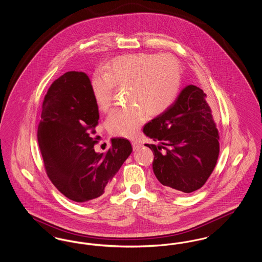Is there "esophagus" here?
I'll return each instance as SVG.
<instances>
[{
	"instance_id": "obj_1",
	"label": "esophagus",
	"mask_w": 262,
	"mask_h": 262,
	"mask_svg": "<svg viewBox=\"0 0 262 262\" xmlns=\"http://www.w3.org/2000/svg\"><path fill=\"white\" fill-rule=\"evenodd\" d=\"M132 144H133V147H134V149L137 150L141 146V142L140 141H138V140H133L132 141Z\"/></svg>"
}]
</instances>
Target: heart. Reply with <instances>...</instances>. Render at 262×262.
<instances>
[{
    "mask_svg": "<svg viewBox=\"0 0 262 262\" xmlns=\"http://www.w3.org/2000/svg\"><path fill=\"white\" fill-rule=\"evenodd\" d=\"M106 72L96 73L91 81L94 100L100 110L112 105L117 86H126L132 105L115 109L107 119L113 136L133 137L150 116L167 111L177 99L181 88V67L171 55L137 53L113 60Z\"/></svg>",
    "mask_w": 262,
    "mask_h": 262,
    "instance_id": "1",
    "label": "heart"
}]
</instances>
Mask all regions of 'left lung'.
Segmentation results:
<instances>
[{
	"mask_svg": "<svg viewBox=\"0 0 262 262\" xmlns=\"http://www.w3.org/2000/svg\"><path fill=\"white\" fill-rule=\"evenodd\" d=\"M158 144L152 150L153 172L167 190L189 193L212 174L219 156V134L206 94L195 85L184 88L173 105L143 127Z\"/></svg>",
	"mask_w": 262,
	"mask_h": 262,
	"instance_id": "left-lung-1",
	"label": "left lung"
}]
</instances>
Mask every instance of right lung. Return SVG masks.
<instances>
[{
  "mask_svg": "<svg viewBox=\"0 0 262 262\" xmlns=\"http://www.w3.org/2000/svg\"><path fill=\"white\" fill-rule=\"evenodd\" d=\"M99 111L91 82L82 72L56 79L42 104L38 144L53 185L69 200L88 202L103 195L133 147L126 138H112L111 147L96 153Z\"/></svg>",
  "mask_w": 262,
  "mask_h": 262,
  "instance_id": "add662e5",
  "label": "right lung"
}]
</instances>
